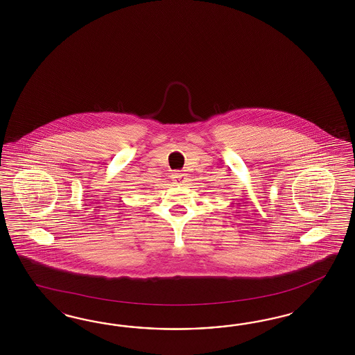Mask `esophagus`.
<instances>
[{
	"label": "esophagus",
	"instance_id": "34e87169",
	"mask_svg": "<svg viewBox=\"0 0 355 355\" xmlns=\"http://www.w3.org/2000/svg\"><path fill=\"white\" fill-rule=\"evenodd\" d=\"M173 178H174L175 183L183 184V183H186V181H187V174L183 172V171H178V172H175L173 174Z\"/></svg>",
	"mask_w": 355,
	"mask_h": 355
}]
</instances>
